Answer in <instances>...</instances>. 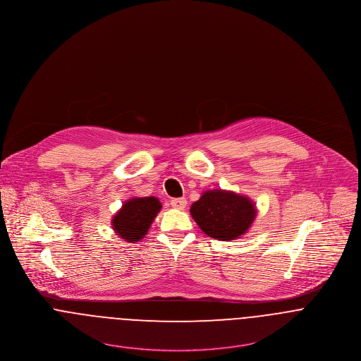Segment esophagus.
Instances as JSON below:
<instances>
[{
  "label": "esophagus",
  "mask_w": 361,
  "mask_h": 361,
  "mask_svg": "<svg viewBox=\"0 0 361 361\" xmlns=\"http://www.w3.org/2000/svg\"><path fill=\"white\" fill-rule=\"evenodd\" d=\"M170 206L174 209H178V210H184L187 206V200H185V197H176V199L170 200Z\"/></svg>",
  "instance_id": "34e87169"
}]
</instances>
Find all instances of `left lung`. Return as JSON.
Returning a JSON list of instances; mask_svg holds the SVG:
<instances>
[{"label":"left lung","instance_id":"left-lung-1","mask_svg":"<svg viewBox=\"0 0 361 361\" xmlns=\"http://www.w3.org/2000/svg\"><path fill=\"white\" fill-rule=\"evenodd\" d=\"M192 218L212 238L229 241L245 233L254 222L256 209L247 196L232 191H206L192 203Z\"/></svg>","mask_w":361,"mask_h":361}]
</instances>
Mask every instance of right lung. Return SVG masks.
I'll use <instances>...</instances> for the list:
<instances>
[{
  "mask_svg": "<svg viewBox=\"0 0 361 361\" xmlns=\"http://www.w3.org/2000/svg\"><path fill=\"white\" fill-rule=\"evenodd\" d=\"M161 209V202L154 196L132 197L113 216L111 226L123 240L129 243L139 241L147 234L154 218Z\"/></svg>",
  "mask_w": 361,
  "mask_h": 361,
  "instance_id": "add662e5",
  "label": "right lung"
}]
</instances>
